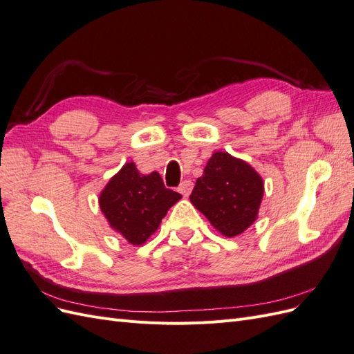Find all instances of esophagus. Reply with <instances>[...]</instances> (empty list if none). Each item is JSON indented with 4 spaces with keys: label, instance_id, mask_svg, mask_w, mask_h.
Masks as SVG:
<instances>
[{
    "label": "esophagus",
    "instance_id": "34e87169",
    "mask_svg": "<svg viewBox=\"0 0 354 354\" xmlns=\"http://www.w3.org/2000/svg\"><path fill=\"white\" fill-rule=\"evenodd\" d=\"M192 189H194V183H192L190 180H185L183 183L180 185V187H178V192L181 195H183L185 198H187L189 195H190V192H192Z\"/></svg>",
    "mask_w": 354,
    "mask_h": 354
}]
</instances>
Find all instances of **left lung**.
<instances>
[{
	"mask_svg": "<svg viewBox=\"0 0 354 354\" xmlns=\"http://www.w3.org/2000/svg\"><path fill=\"white\" fill-rule=\"evenodd\" d=\"M263 195V178L248 162L227 152H214L190 202L223 236L234 238L259 217Z\"/></svg>",
	"mask_w": 354,
	"mask_h": 354,
	"instance_id": "8db88e82",
	"label": "left lung"
}]
</instances>
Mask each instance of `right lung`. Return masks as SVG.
Masks as SVG:
<instances>
[{
	"mask_svg": "<svg viewBox=\"0 0 354 354\" xmlns=\"http://www.w3.org/2000/svg\"><path fill=\"white\" fill-rule=\"evenodd\" d=\"M180 198L164 186L156 171L142 174L134 162H127L100 192L99 205L109 226L128 243L138 246L158 230Z\"/></svg>",
	"mask_w": 354,
	"mask_h": 354,
	"instance_id": "right-lung-1",
	"label": "right lung"
}]
</instances>
